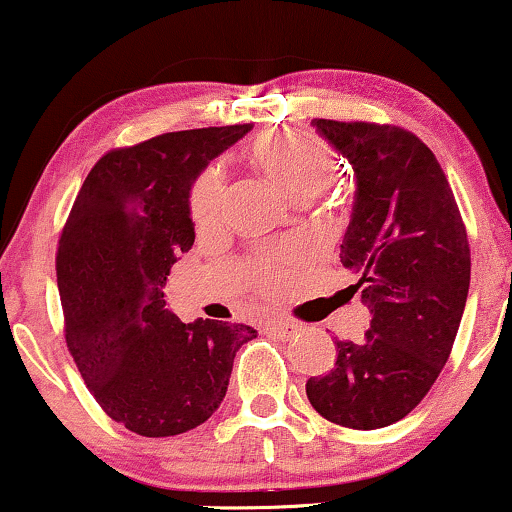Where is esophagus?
I'll return each mask as SVG.
<instances>
[{"label": "esophagus", "instance_id": "1", "mask_svg": "<svg viewBox=\"0 0 512 512\" xmlns=\"http://www.w3.org/2000/svg\"><path fill=\"white\" fill-rule=\"evenodd\" d=\"M270 333L275 335V338L286 342L298 333V324H293V321H286V319H277L270 324Z\"/></svg>", "mask_w": 512, "mask_h": 512}]
</instances>
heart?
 <instances>
[{"instance_id": "b5f03b06", "label": "heart", "mask_w": 512, "mask_h": 512, "mask_svg": "<svg viewBox=\"0 0 512 512\" xmlns=\"http://www.w3.org/2000/svg\"><path fill=\"white\" fill-rule=\"evenodd\" d=\"M249 163L277 186L286 198L310 200L333 184L338 174V158L331 146L314 132L284 128L258 137L249 149ZM223 184L219 170H207L191 191V216L207 228L219 219ZM268 282L277 279L275 270L263 268Z\"/></svg>"}]
</instances>
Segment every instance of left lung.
<instances>
[{
  "label": "left lung",
  "mask_w": 512,
  "mask_h": 512,
  "mask_svg": "<svg viewBox=\"0 0 512 512\" xmlns=\"http://www.w3.org/2000/svg\"><path fill=\"white\" fill-rule=\"evenodd\" d=\"M352 165L354 202L340 261L370 310L361 342L338 340L331 373L305 384L312 408L347 429H382L429 394L452 352L471 249L457 200L429 146L396 125L314 118Z\"/></svg>",
  "instance_id": "8db88e82"
}]
</instances>
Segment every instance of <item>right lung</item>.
Masks as SVG:
<instances>
[{
    "label": "right lung",
    "mask_w": 512,
    "mask_h": 512,
    "mask_svg": "<svg viewBox=\"0 0 512 512\" xmlns=\"http://www.w3.org/2000/svg\"><path fill=\"white\" fill-rule=\"evenodd\" d=\"M251 125L165 132L109 151L83 181L60 235L65 338L90 394L146 438L207 422L228 391L244 324L179 321L167 310L172 265L193 247V181Z\"/></svg>",
    "instance_id": "1"
}]
</instances>
